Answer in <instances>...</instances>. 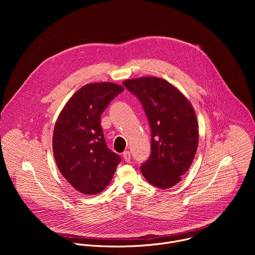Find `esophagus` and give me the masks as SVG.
<instances>
[{"mask_svg": "<svg viewBox=\"0 0 255 255\" xmlns=\"http://www.w3.org/2000/svg\"><path fill=\"white\" fill-rule=\"evenodd\" d=\"M123 158L126 162H130L131 160V153L129 151H124L123 152Z\"/></svg>", "mask_w": 255, "mask_h": 255, "instance_id": "1", "label": "esophagus"}]
</instances>
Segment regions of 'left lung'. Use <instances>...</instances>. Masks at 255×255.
<instances>
[{"label": "left lung", "mask_w": 255, "mask_h": 255, "mask_svg": "<svg viewBox=\"0 0 255 255\" xmlns=\"http://www.w3.org/2000/svg\"><path fill=\"white\" fill-rule=\"evenodd\" d=\"M141 102L151 130V154L140 169L149 184L169 189L190 168L199 144L198 122L189 100L168 82L144 77L123 82Z\"/></svg>", "instance_id": "obj_1"}]
</instances>
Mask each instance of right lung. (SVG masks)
Returning <instances> with one entry per match:
<instances>
[{
    "label": "right lung",
    "instance_id": "obj_1",
    "mask_svg": "<svg viewBox=\"0 0 255 255\" xmlns=\"http://www.w3.org/2000/svg\"><path fill=\"white\" fill-rule=\"evenodd\" d=\"M123 91L113 83L86 85L68 100L57 118L52 138L54 158L63 177L82 194L104 191L121 161L107 147L101 115Z\"/></svg>",
    "mask_w": 255,
    "mask_h": 255
}]
</instances>
